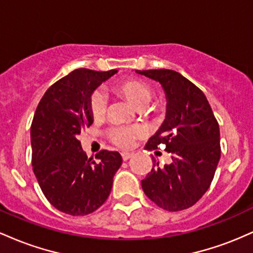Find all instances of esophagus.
Listing matches in <instances>:
<instances>
[{
    "mask_svg": "<svg viewBox=\"0 0 253 253\" xmlns=\"http://www.w3.org/2000/svg\"><path fill=\"white\" fill-rule=\"evenodd\" d=\"M132 156H133L132 152H127V151H124V152H121V157H123L124 161H127V159H129Z\"/></svg>",
    "mask_w": 253,
    "mask_h": 253,
    "instance_id": "34e87169",
    "label": "esophagus"
}]
</instances>
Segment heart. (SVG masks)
Here are the masks:
<instances>
[{
  "label": "heart",
  "mask_w": 253,
  "mask_h": 253,
  "mask_svg": "<svg viewBox=\"0 0 253 253\" xmlns=\"http://www.w3.org/2000/svg\"><path fill=\"white\" fill-rule=\"evenodd\" d=\"M114 91L123 95L135 106H144L149 103L152 98V88L146 82L141 80H124L114 85ZM89 113L92 119L98 120L106 115L107 98L106 95L100 90H95L90 94L88 100ZM109 140L119 147H129L134 139L141 134V129L136 127L114 126L107 132Z\"/></svg>",
  "instance_id": "heart-1"
}]
</instances>
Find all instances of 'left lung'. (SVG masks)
<instances>
[{"label": "left lung", "mask_w": 253, "mask_h": 253, "mask_svg": "<svg viewBox=\"0 0 253 253\" xmlns=\"http://www.w3.org/2000/svg\"><path fill=\"white\" fill-rule=\"evenodd\" d=\"M158 81L168 98L167 119L145 149L165 145L171 163L153 167L141 181L149 199L159 208L179 211L191 207L208 190L219 163L220 129L202 90L178 72L168 69L135 70Z\"/></svg>", "instance_id": "left-lung-1"}]
</instances>
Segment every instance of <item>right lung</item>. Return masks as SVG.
Instances as JSON below:
<instances>
[{
	"label": "right lung",
	"mask_w": 253,
	"mask_h": 253,
	"mask_svg": "<svg viewBox=\"0 0 253 253\" xmlns=\"http://www.w3.org/2000/svg\"><path fill=\"white\" fill-rule=\"evenodd\" d=\"M118 70L77 69L46 90L31 125L32 167L48 202L63 213L88 215L108 199L121 163L117 151L88 158L77 136L92 124L90 94Z\"/></svg>",
	"instance_id": "1"
}]
</instances>
